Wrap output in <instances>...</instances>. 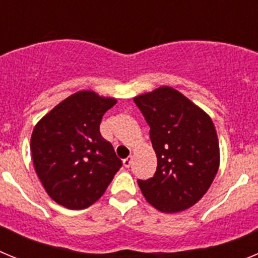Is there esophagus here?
Masks as SVG:
<instances>
[{
  "instance_id": "34e87169",
  "label": "esophagus",
  "mask_w": 258,
  "mask_h": 258,
  "mask_svg": "<svg viewBox=\"0 0 258 258\" xmlns=\"http://www.w3.org/2000/svg\"><path fill=\"white\" fill-rule=\"evenodd\" d=\"M132 163H133V157L132 156L126 157V159H124V161H122V164H124L125 168H129V166L132 165Z\"/></svg>"
}]
</instances>
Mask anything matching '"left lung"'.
I'll return each mask as SVG.
<instances>
[{
	"label": "left lung",
	"instance_id": "8db88e82",
	"mask_svg": "<svg viewBox=\"0 0 258 258\" xmlns=\"http://www.w3.org/2000/svg\"><path fill=\"white\" fill-rule=\"evenodd\" d=\"M150 126L157 168L138 179L146 200L164 213L197 204L220 166V146L212 118L175 89L160 86L134 98Z\"/></svg>",
	"mask_w": 258,
	"mask_h": 258
}]
</instances>
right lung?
I'll use <instances>...</instances> for the list:
<instances>
[{
    "label": "right lung",
    "mask_w": 258,
    "mask_h": 258,
    "mask_svg": "<svg viewBox=\"0 0 258 258\" xmlns=\"http://www.w3.org/2000/svg\"><path fill=\"white\" fill-rule=\"evenodd\" d=\"M115 98L83 90L66 98L36 124L33 166L47 195L68 209H85L102 197L121 168L112 145L99 132Z\"/></svg>",
    "instance_id": "add662e5"
}]
</instances>
